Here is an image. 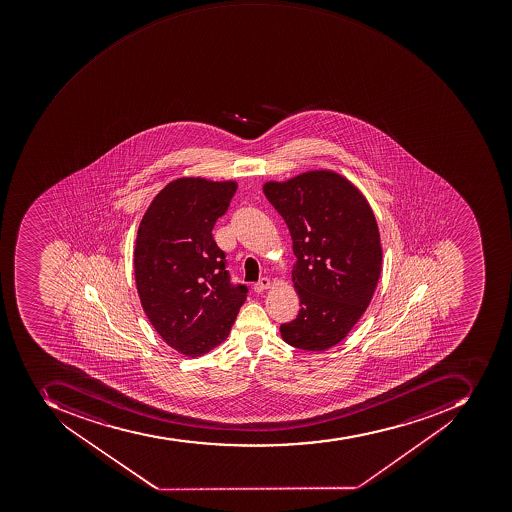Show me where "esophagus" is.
Instances as JSON below:
<instances>
[{"label": "esophagus", "instance_id": "1", "mask_svg": "<svg viewBox=\"0 0 512 512\" xmlns=\"http://www.w3.org/2000/svg\"><path fill=\"white\" fill-rule=\"evenodd\" d=\"M271 281L268 278H262L257 284H254L255 292H263V290L270 289Z\"/></svg>", "mask_w": 512, "mask_h": 512}]
</instances>
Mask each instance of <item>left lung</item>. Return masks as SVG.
<instances>
[{"label": "left lung", "instance_id": "1", "mask_svg": "<svg viewBox=\"0 0 512 512\" xmlns=\"http://www.w3.org/2000/svg\"><path fill=\"white\" fill-rule=\"evenodd\" d=\"M263 193L284 218L297 262L300 298L282 340L306 351L340 343L370 305L381 273L380 231L361 191L333 171H309L266 182Z\"/></svg>", "mask_w": 512, "mask_h": 512}]
</instances>
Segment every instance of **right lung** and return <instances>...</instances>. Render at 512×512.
Instances as JSON below:
<instances>
[{
	"instance_id": "add662e5",
	"label": "right lung",
	"mask_w": 512,
	"mask_h": 512,
	"mask_svg": "<svg viewBox=\"0 0 512 512\" xmlns=\"http://www.w3.org/2000/svg\"><path fill=\"white\" fill-rule=\"evenodd\" d=\"M238 183L182 177L151 201L137 231L134 274L143 311L167 345L199 357L230 335L247 287L233 286L212 230Z\"/></svg>"
}]
</instances>
